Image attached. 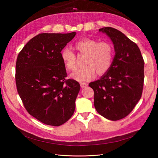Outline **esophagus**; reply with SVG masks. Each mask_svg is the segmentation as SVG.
<instances>
[{
  "label": "esophagus",
  "mask_w": 158,
  "mask_h": 158,
  "mask_svg": "<svg viewBox=\"0 0 158 158\" xmlns=\"http://www.w3.org/2000/svg\"><path fill=\"white\" fill-rule=\"evenodd\" d=\"M80 85H81V88H85V87L88 86V84L87 83H85V82H81V83H80Z\"/></svg>",
  "instance_id": "1"
}]
</instances>
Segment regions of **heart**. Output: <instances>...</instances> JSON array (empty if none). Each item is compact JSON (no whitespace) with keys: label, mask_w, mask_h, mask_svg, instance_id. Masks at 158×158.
Here are the masks:
<instances>
[{"label":"heart","mask_w":158,"mask_h":158,"mask_svg":"<svg viewBox=\"0 0 158 158\" xmlns=\"http://www.w3.org/2000/svg\"><path fill=\"white\" fill-rule=\"evenodd\" d=\"M79 56H84L83 67L70 75L71 78L79 81H88L95 75H102L112 65L113 47L107 41L98 42L96 40L84 38L73 45ZM60 58L66 70L72 71L76 69V56L68 48H64L60 52Z\"/></svg>","instance_id":"1"}]
</instances>
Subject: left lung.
Segmentation results:
<instances>
[{"mask_svg": "<svg viewBox=\"0 0 158 158\" xmlns=\"http://www.w3.org/2000/svg\"><path fill=\"white\" fill-rule=\"evenodd\" d=\"M99 31L111 39L115 56L105 75L89 85L94 92L97 112L117 121L128 115L141 98L145 62L138 45L122 32L111 27Z\"/></svg>", "mask_w": 158, "mask_h": 158, "instance_id": "1", "label": "left lung"}]
</instances>
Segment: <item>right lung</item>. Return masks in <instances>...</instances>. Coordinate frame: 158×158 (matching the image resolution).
Listing matches in <instances>:
<instances>
[{"instance_id": "add662e5", "label": "right lung", "mask_w": 158, "mask_h": 158, "mask_svg": "<svg viewBox=\"0 0 158 158\" xmlns=\"http://www.w3.org/2000/svg\"><path fill=\"white\" fill-rule=\"evenodd\" d=\"M75 35L41 33L30 40L17 58L19 96L30 115L46 125H62L75 111L80 85L66 79L60 52Z\"/></svg>"}]
</instances>
